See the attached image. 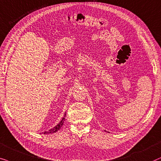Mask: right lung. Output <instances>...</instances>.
Segmentation results:
<instances>
[{
	"label": "right lung",
	"mask_w": 161,
	"mask_h": 161,
	"mask_svg": "<svg viewBox=\"0 0 161 161\" xmlns=\"http://www.w3.org/2000/svg\"><path fill=\"white\" fill-rule=\"evenodd\" d=\"M65 113V115H64V117L63 118V119H62V120H61L60 122H59V124H57V125H56L54 127H53V128H52V129H50L49 130H48V131L44 132H43V134H50V133H53V132H56L58 131V130H59V129H60V128H61L62 127H63L64 121H65V115H66Z\"/></svg>",
	"instance_id": "1"
}]
</instances>
